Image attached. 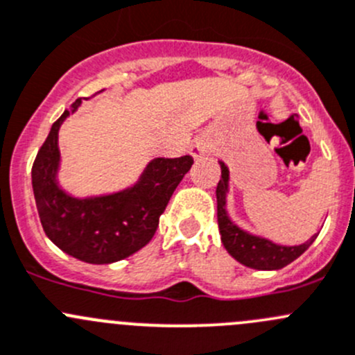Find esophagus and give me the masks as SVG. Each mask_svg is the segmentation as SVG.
Segmentation results:
<instances>
[{
    "label": "esophagus",
    "instance_id": "1",
    "mask_svg": "<svg viewBox=\"0 0 355 355\" xmlns=\"http://www.w3.org/2000/svg\"><path fill=\"white\" fill-rule=\"evenodd\" d=\"M209 146H211V142H209L208 137H198V139L192 142L191 146V154L194 157H201L205 156L206 150L209 149Z\"/></svg>",
    "mask_w": 355,
    "mask_h": 355
}]
</instances>
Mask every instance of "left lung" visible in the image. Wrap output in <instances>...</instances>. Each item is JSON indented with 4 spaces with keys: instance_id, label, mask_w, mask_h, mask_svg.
Instances as JSON below:
<instances>
[{
    "instance_id": "obj_1",
    "label": "left lung",
    "mask_w": 355,
    "mask_h": 355,
    "mask_svg": "<svg viewBox=\"0 0 355 355\" xmlns=\"http://www.w3.org/2000/svg\"><path fill=\"white\" fill-rule=\"evenodd\" d=\"M222 168V178L216 185V216H218V229L222 234V243L225 250L236 258L239 263L258 270H277L286 267L293 260H297L318 236H312L307 243L298 244V246H281L263 237L251 236L244 232L237 225L230 222L225 211V196L227 184H229V170L225 164L220 161Z\"/></svg>"
}]
</instances>
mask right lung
Masks as SVG:
<instances>
[{"instance_id":"right-lung-1","label":"right lung","mask_w":355,"mask_h":355,"mask_svg":"<svg viewBox=\"0 0 355 355\" xmlns=\"http://www.w3.org/2000/svg\"><path fill=\"white\" fill-rule=\"evenodd\" d=\"M79 104V98L72 102L71 111ZM67 116L65 111L53 123L33 164V191L41 225L62 251L78 260L88 263L123 260L153 239L159 216L194 159L157 157L147 164L132 189L101 198H71L55 180L60 159L58 128Z\"/></svg>"}]
</instances>
